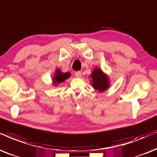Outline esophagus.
<instances>
[{
  "label": "esophagus",
  "instance_id": "obj_1",
  "mask_svg": "<svg viewBox=\"0 0 157 157\" xmlns=\"http://www.w3.org/2000/svg\"><path fill=\"white\" fill-rule=\"evenodd\" d=\"M75 76L77 77V78H80L82 77V72L80 71H77V72H75Z\"/></svg>",
  "mask_w": 157,
  "mask_h": 157
}]
</instances>
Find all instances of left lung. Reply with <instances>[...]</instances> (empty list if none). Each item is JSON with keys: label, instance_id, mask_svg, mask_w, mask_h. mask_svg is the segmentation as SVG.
Returning <instances> with one entry per match:
<instances>
[{"label": "left lung", "instance_id": "1", "mask_svg": "<svg viewBox=\"0 0 157 157\" xmlns=\"http://www.w3.org/2000/svg\"><path fill=\"white\" fill-rule=\"evenodd\" d=\"M90 77L92 79L91 83L95 90L103 92L107 90L109 87V77L102 72L99 68H95L91 73Z\"/></svg>", "mask_w": 157, "mask_h": 157}]
</instances>
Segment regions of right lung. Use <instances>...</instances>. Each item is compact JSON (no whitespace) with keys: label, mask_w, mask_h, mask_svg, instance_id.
I'll return each instance as SVG.
<instances>
[{"label":"right lung","mask_w":157,"mask_h":157,"mask_svg":"<svg viewBox=\"0 0 157 157\" xmlns=\"http://www.w3.org/2000/svg\"><path fill=\"white\" fill-rule=\"evenodd\" d=\"M71 76V74L69 72L63 73L60 71V69H57L56 71L54 77H53V85H57L59 83L63 82L64 80H66L67 78H69Z\"/></svg>","instance_id":"obj_1"}]
</instances>
